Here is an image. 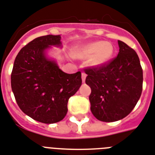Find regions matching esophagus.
<instances>
[{"instance_id":"34e87169","label":"esophagus","mask_w":155,"mask_h":155,"mask_svg":"<svg viewBox=\"0 0 155 155\" xmlns=\"http://www.w3.org/2000/svg\"><path fill=\"white\" fill-rule=\"evenodd\" d=\"M81 78H82V82H85V78H86V74L82 73V74H81Z\"/></svg>"}]
</instances>
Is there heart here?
<instances>
[{"mask_svg": "<svg viewBox=\"0 0 155 155\" xmlns=\"http://www.w3.org/2000/svg\"><path fill=\"white\" fill-rule=\"evenodd\" d=\"M113 47L108 42L97 41L85 45L79 46L74 49V54L78 58H88L93 66H101L112 58Z\"/></svg>", "mask_w": 155, "mask_h": 155, "instance_id": "heart-1", "label": "heart"}]
</instances>
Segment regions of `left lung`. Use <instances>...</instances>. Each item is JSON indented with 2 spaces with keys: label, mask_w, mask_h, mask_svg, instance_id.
I'll use <instances>...</instances> for the list:
<instances>
[{
  "label": "left lung",
  "mask_w": 155,
  "mask_h": 155,
  "mask_svg": "<svg viewBox=\"0 0 155 155\" xmlns=\"http://www.w3.org/2000/svg\"><path fill=\"white\" fill-rule=\"evenodd\" d=\"M118 55L101 66L84 69L91 88L90 109L103 122L124 119L136 105L143 90V69L136 52L118 40Z\"/></svg>",
  "instance_id": "8db88e82"
}]
</instances>
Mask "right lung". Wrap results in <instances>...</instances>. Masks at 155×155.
I'll return each instance as SVG.
<instances>
[{
    "mask_svg": "<svg viewBox=\"0 0 155 155\" xmlns=\"http://www.w3.org/2000/svg\"><path fill=\"white\" fill-rule=\"evenodd\" d=\"M60 35L38 37L16 55L11 85L18 106L31 118L43 124L59 122L66 116L67 104L81 85L80 71L69 74L48 60L44 51L61 45Z\"/></svg>",
    "mask_w": 155,
    "mask_h": 155,
    "instance_id": "add662e5",
    "label": "right lung"
}]
</instances>
